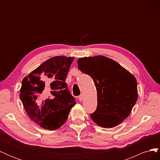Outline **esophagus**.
Returning <instances> with one entry per match:
<instances>
[{"mask_svg":"<svg viewBox=\"0 0 160 160\" xmlns=\"http://www.w3.org/2000/svg\"><path fill=\"white\" fill-rule=\"evenodd\" d=\"M79 101H83V95H81L80 96H79Z\"/></svg>","mask_w":160,"mask_h":160,"instance_id":"obj_1","label":"esophagus"}]
</instances>
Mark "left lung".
I'll return each instance as SVG.
<instances>
[{"instance_id":"1","label":"left lung","mask_w":160,"mask_h":160,"mask_svg":"<svg viewBox=\"0 0 160 160\" xmlns=\"http://www.w3.org/2000/svg\"><path fill=\"white\" fill-rule=\"evenodd\" d=\"M79 70L93 78L98 92V107L90 114L99 126H117L129 115L138 98L135 77L118 62L98 55L79 58Z\"/></svg>"}]
</instances>
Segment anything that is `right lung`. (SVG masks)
I'll use <instances>...</instances> for the list:
<instances>
[{
  "label": "right lung",
  "mask_w": 160,
  "mask_h": 160,
  "mask_svg": "<svg viewBox=\"0 0 160 160\" xmlns=\"http://www.w3.org/2000/svg\"><path fill=\"white\" fill-rule=\"evenodd\" d=\"M73 60L72 57H53L22 79L19 96L23 107L30 119L45 129L60 128L76 104L65 83Z\"/></svg>",
  "instance_id": "1"
}]
</instances>
